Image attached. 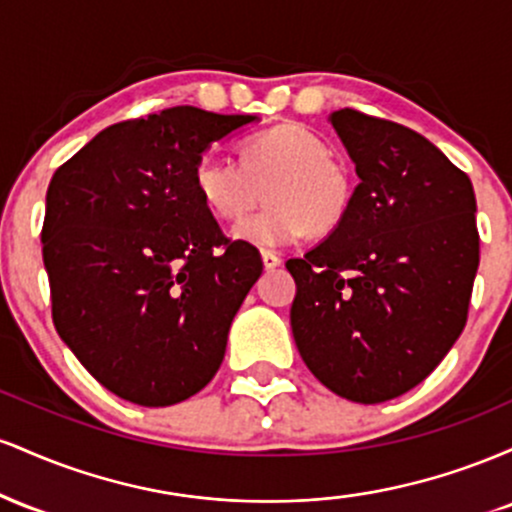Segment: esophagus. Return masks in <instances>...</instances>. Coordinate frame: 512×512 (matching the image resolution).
<instances>
[{
	"mask_svg": "<svg viewBox=\"0 0 512 512\" xmlns=\"http://www.w3.org/2000/svg\"><path fill=\"white\" fill-rule=\"evenodd\" d=\"M262 264H264V269H276L281 264V257L276 255V252L262 250Z\"/></svg>",
	"mask_w": 512,
	"mask_h": 512,
	"instance_id": "1",
	"label": "esophagus"
}]
</instances>
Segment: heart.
<instances>
[{"mask_svg":"<svg viewBox=\"0 0 512 512\" xmlns=\"http://www.w3.org/2000/svg\"><path fill=\"white\" fill-rule=\"evenodd\" d=\"M197 197L216 219L238 221L260 204V214L240 221V243L286 245L305 231L330 233L349 214L354 178L330 144L313 129L281 122L240 142L238 161L204 154L192 170Z\"/></svg>","mask_w":512,"mask_h":512,"instance_id":"b5f03b06","label":"heart"}]
</instances>
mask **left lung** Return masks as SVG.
Instances as JSON below:
<instances>
[{
	"instance_id": "8db88e82",
	"label": "left lung",
	"mask_w": 512,
	"mask_h": 512,
	"mask_svg": "<svg viewBox=\"0 0 512 512\" xmlns=\"http://www.w3.org/2000/svg\"><path fill=\"white\" fill-rule=\"evenodd\" d=\"M330 122L361 182L330 238L286 262L291 330L334 395L380 404L426 380L467 325L477 199L467 173L414 129L354 108Z\"/></svg>"
}]
</instances>
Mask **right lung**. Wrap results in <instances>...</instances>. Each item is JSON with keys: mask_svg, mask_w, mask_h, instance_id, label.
<instances>
[{"mask_svg": "<svg viewBox=\"0 0 512 512\" xmlns=\"http://www.w3.org/2000/svg\"><path fill=\"white\" fill-rule=\"evenodd\" d=\"M255 120L178 105L110 125L52 175L40 233L52 322L127 402L178 404L221 366L262 260L223 236L192 170Z\"/></svg>", "mask_w": 512, "mask_h": 512, "instance_id": "obj_1", "label": "right lung"}]
</instances>
